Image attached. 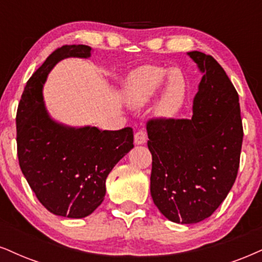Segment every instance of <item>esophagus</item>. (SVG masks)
<instances>
[{
    "label": "esophagus",
    "instance_id": "obj_1",
    "mask_svg": "<svg viewBox=\"0 0 262 262\" xmlns=\"http://www.w3.org/2000/svg\"><path fill=\"white\" fill-rule=\"evenodd\" d=\"M135 144L140 146V144H144L147 142V134L144 131H137L135 134Z\"/></svg>",
    "mask_w": 262,
    "mask_h": 262
}]
</instances>
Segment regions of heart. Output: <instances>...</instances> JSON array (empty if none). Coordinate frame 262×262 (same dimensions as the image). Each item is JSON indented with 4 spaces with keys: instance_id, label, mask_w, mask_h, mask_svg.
I'll list each match as a JSON object with an SVG mask.
<instances>
[{
    "instance_id": "heart-1",
    "label": "heart",
    "mask_w": 262,
    "mask_h": 262,
    "mask_svg": "<svg viewBox=\"0 0 262 262\" xmlns=\"http://www.w3.org/2000/svg\"><path fill=\"white\" fill-rule=\"evenodd\" d=\"M157 95L154 114L161 119L175 118L187 97V80L182 70L143 66L128 74L122 89V98L128 106L141 108Z\"/></svg>"
}]
</instances>
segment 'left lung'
Returning a JSON list of instances; mask_svg holds the SVG:
<instances>
[{
	"label": "left lung",
	"mask_w": 262,
	"mask_h": 262,
	"mask_svg": "<svg viewBox=\"0 0 262 262\" xmlns=\"http://www.w3.org/2000/svg\"><path fill=\"white\" fill-rule=\"evenodd\" d=\"M187 54L203 74L192 119L147 124L151 198L167 220L183 225L205 220L224 202L243 142L239 97L227 74L209 54Z\"/></svg>",
	"instance_id": "obj_1"
}]
</instances>
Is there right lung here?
Returning a JSON list of instances; mask_svg holds the SVG:
<instances>
[{
	"mask_svg": "<svg viewBox=\"0 0 262 262\" xmlns=\"http://www.w3.org/2000/svg\"><path fill=\"white\" fill-rule=\"evenodd\" d=\"M91 53L85 45L54 51L29 79L17 113L21 172L48 211L69 219L86 217L102 204L109 172L134 148L131 127L102 131L68 126L47 111L42 90L53 67L66 58L87 59Z\"/></svg>",
	"mask_w": 262,
	"mask_h": 262,
	"instance_id": "1",
	"label": "right lung"
}]
</instances>
